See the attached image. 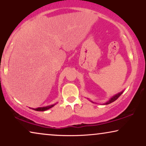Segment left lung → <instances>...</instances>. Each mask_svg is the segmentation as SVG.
Listing matches in <instances>:
<instances>
[{
    "instance_id": "8db88e82",
    "label": "left lung",
    "mask_w": 146,
    "mask_h": 146,
    "mask_svg": "<svg viewBox=\"0 0 146 146\" xmlns=\"http://www.w3.org/2000/svg\"><path fill=\"white\" fill-rule=\"evenodd\" d=\"M123 91H124V90H122L121 92H120L117 93V94H115L114 96H113L111 97L110 98L109 100H108V101L102 104V105H108V104H111V102H113L115 101L117 98H119V96H120L121 95V94H122V93L123 92ZM87 99H88V98H87ZM90 101L92 102H93L92 101H91V100H90ZM93 103H94V102H93Z\"/></svg>"
}]
</instances>
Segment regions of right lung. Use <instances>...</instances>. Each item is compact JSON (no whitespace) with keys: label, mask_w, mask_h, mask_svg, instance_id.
Masks as SVG:
<instances>
[{"label":"right lung","mask_w":146,"mask_h":146,"mask_svg":"<svg viewBox=\"0 0 146 146\" xmlns=\"http://www.w3.org/2000/svg\"><path fill=\"white\" fill-rule=\"evenodd\" d=\"M56 104H52V105H50V106H45V107H40V108H33V110H36V111H46L47 110H48L50 108H52L54 106H55Z\"/></svg>","instance_id":"right-lung-1"}]
</instances>
